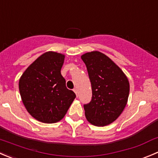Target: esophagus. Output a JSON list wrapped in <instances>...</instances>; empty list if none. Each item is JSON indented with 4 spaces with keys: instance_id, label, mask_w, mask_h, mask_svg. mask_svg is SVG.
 <instances>
[{
    "instance_id": "obj_1",
    "label": "esophagus",
    "mask_w": 158,
    "mask_h": 158,
    "mask_svg": "<svg viewBox=\"0 0 158 158\" xmlns=\"http://www.w3.org/2000/svg\"><path fill=\"white\" fill-rule=\"evenodd\" d=\"M73 91L75 92V93H76V96H79V94H78V89H73Z\"/></svg>"
}]
</instances>
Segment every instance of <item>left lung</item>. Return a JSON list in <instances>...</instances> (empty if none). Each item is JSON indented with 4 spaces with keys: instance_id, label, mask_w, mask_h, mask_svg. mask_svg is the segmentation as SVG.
I'll use <instances>...</instances> for the list:
<instances>
[{
    "instance_id": "left-lung-1",
    "label": "left lung",
    "mask_w": 158,
    "mask_h": 158,
    "mask_svg": "<svg viewBox=\"0 0 158 158\" xmlns=\"http://www.w3.org/2000/svg\"><path fill=\"white\" fill-rule=\"evenodd\" d=\"M88 71L93 96L84 105L87 120L104 127L117 119L127 103L130 83L127 77L108 56L98 51L81 56Z\"/></svg>"
}]
</instances>
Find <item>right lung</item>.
<instances>
[{"label": "right lung", "instance_id": "right-lung-1", "mask_svg": "<svg viewBox=\"0 0 158 158\" xmlns=\"http://www.w3.org/2000/svg\"><path fill=\"white\" fill-rule=\"evenodd\" d=\"M65 56L47 52L39 56L19 79V91L26 110L38 121L59 122L76 98L61 74Z\"/></svg>", "mask_w": 158, "mask_h": 158}]
</instances>
